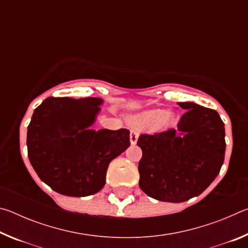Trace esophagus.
Segmentation results:
<instances>
[{
    "label": "esophagus",
    "instance_id": "1",
    "mask_svg": "<svg viewBox=\"0 0 248 248\" xmlns=\"http://www.w3.org/2000/svg\"><path fill=\"white\" fill-rule=\"evenodd\" d=\"M138 138H139V131L137 129H131V132H130V142H131V144L137 143Z\"/></svg>",
    "mask_w": 248,
    "mask_h": 248
}]
</instances>
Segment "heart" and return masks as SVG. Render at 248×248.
Masks as SVG:
<instances>
[{
  "label": "heart",
  "mask_w": 248,
  "mask_h": 248,
  "mask_svg": "<svg viewBox=\"0 0 248 248\" xmlns=\"http://www.w3.org/2000/svg\"><path fill=\"white\" fill-rule=\"evenodd\" d=\"M169 112L165 111V110H156V111H152L150 112V114L145 115L143 117V121L144 124H150V125H158V124H162L164 121L167 119L169 120Z\"/></svg>",
  "instance_id": "b5f03b06"
}]
</instances>
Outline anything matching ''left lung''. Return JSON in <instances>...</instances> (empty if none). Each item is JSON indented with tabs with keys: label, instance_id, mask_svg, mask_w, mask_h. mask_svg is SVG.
Segmentation results:
<instances>
[{
	"label": "left lung",
	"instance_id": "8db88e82",
	"mask_svg": "<svg viewBox=\"0 0 248 248\" xmlns=\"http://www.w3.org/2000/svg\"><path fill=\"white\" fill-rule=\"evenodd\" d=\"M177 129L141 134L139 186L165 202H184L207 189L224 162V124L216 110L191 102Z\"/></svg>",
	"mask_w": 248,
	"mask_h": 248
}]
</instances>
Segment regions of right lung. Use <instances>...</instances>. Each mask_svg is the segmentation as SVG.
I'll return each mask as SVG.
<instances>
[{"label": "right lung", "instance_id": "add662e5", "mask_svg": "<svg viewBox=\"0 0 248 248\" xmlns=\"http://www.w3.org/2000/svg\"><path fill=\"white\" fill-rule=\"evenodd\" d=\"M104 100L48 97L27 128L28 157L45 184L59 194L86 197L106 183L109 163L128 149L127 129H91Z\"/></svg>", "mask_w": 248, "mask_h": 248}]
</instances>
